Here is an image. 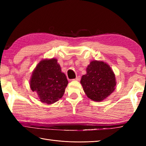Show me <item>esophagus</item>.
Here are the masks:
<instances>
[{"label":"esophagus","instance_id":"1","mask_svg":"<svg viewBox=\"0 0 146 146\" xmlns=\"http://www.w3.org/2000/svg\"><path fill=\"white\" fill-rule=\"evenodd\" d=\"M80 79H81V78H80V76H78L75 79H73V81H78H78H80Z\"/></svg>","mask_w":146,"mask_h":146}]
</instances>
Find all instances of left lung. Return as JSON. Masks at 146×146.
<instances>
[{
  "label": "left lung",
  "mask_w": 146,
  "mask_h": 146,
  "mask_svg": "<svg viewBox=\"0 0 146 146\" xmlns=\"http://www.w3.org/2000/svg\"><path fill=\"white\" fill-rule=\"evenodd\" d=\"M80 83L87 97L101 102L111 95L117 84L115 75L109 64L103 61H92Z\"/></svg>",
  "instance_id": "8db88e82"
}]
</instances>
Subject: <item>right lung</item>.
Listing matches in <instances>:
<instances>
[{"mask_svg":"<svg viewBox=\"0 0 146 146\" xmlns=\"http://www.w3.org/2000/svg\"><path fill=\"white\" fill-rule=\"evenodd\" d=\"M68 81L56 58L43 59L33 70L29 85L39 101L52 104L63 97Z\"/></svg>","mask_w":146,"mask_h":146,"instance_id":"1","label":"right lung"}]
</instances>
